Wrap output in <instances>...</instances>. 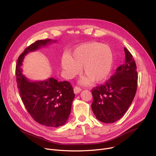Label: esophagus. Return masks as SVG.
<instances>
[{
  "mask_svg": "<svg viewBox=\"0 0 156 156\" xmlns=\"http://www.w3.org/2000/svg\"><path fill=\"white\" fill-rule=\"evenodd\" d=\"M81 90H81L80 87H79L77 86H75L73 88V91H74V93H75V94L79 93V92L81 91Z\"/></svg>",
  "mask_w": 156,
  "mask_h": 156,
  "instance_id": "esophagus-1",
  "label": "esophagus"
}]
</instances>
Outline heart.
Listing matches in <instances>:
<instances>
[{
	"label": "heart",
	"instance_id": "1",
	"mask_svg": "<svg viewBox=\"0 0 156 156\" xmlns=\"http://www.w3.org/2000/svg\"><path fill=\"white\" fill-rule=\"evenodd\" d=\"M113 53L106 44L90 42L77 46L69 56H63L62 69L68 78H72L81 72L84 76L80 80L83 85L90 84L92 81L99 83L108 76L113 65Z\"/></svg>",
	"mask_w": 156,
	"mask_h": 156
}]
</instances>
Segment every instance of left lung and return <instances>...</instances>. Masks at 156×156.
<instances>
[{
    "label": "left lung",
    "mask_w": 156,
    "mask_h": 156,
    "mask_svg": "<svg viewBox=\"0 0 156 156\" xmlns=\"http://www.w3.org/2000/svg\"><path fill=\"white\" fill-rule=\"evenodd\" d=\"M124 63L103 84L93 89L91 104L96 118L104 123H113L126 112L137 89L136 65L130 52L124 48Z\"/></svg>",
    "instance_id": "left-lung-1"
}]
</instances>
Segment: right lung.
Masks as SVG:
<instances>
[{
	"label": "right lung",
	"mask_w": 156,
	"mask_h": 156,
	"mask_svg": "<svg viewBox=\"0 0 156 156\" xmlns=\"http://www.w3.org/2000/svg\"><path fill=\"white\" fill-rule=\"evenodd\" d=\"M56 42L51 39L35 42L20 55L16 67L17 86L28 112L35 121L50 128L61 126L68 120L75 98L72 86L68 81L59 82L53 77L31 81L23 75L21 66L29 52Z\"/></svg>",
	"instance_id": "add662e5"
}]
</instances>
